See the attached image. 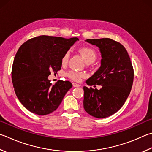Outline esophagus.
Returning <instances> with one entry per match:
<instances>
[{
  "mask_svg": "<svg viewBox=\"0 0 152 152\" xmlns=\"http://www.w3.org/2000/svg\"><path fill=\"white\" fill-rule=\"evenodd\" d=\"M72 85H73L74 87H79V86H80V85L78 84H76V83H75V82H74V83L72 84Z\"/></svg>",
  "mask_w": 152,
  "mask_h": 152,
  "instance_id": "obj_1",
  "label": "esophagus"
}]
</instances>
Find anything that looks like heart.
Wrapping results in <instances>:
<instances>
[{
	"instance_id": "b5f03b06",
	"label": "heart",
	"mask_w": 152,
	"mask_h": 152,
	"mask_svg": "<svg viewBox=\"0 0 152 152\" xmlns=\"http://www.w3.org/2000/svg\"><path fill=\"white\" fill-rule=\"evenodd\" d=\"M80 53L82 54V57L84 58L86 62L88 64H90L95 61L97 58V53L96 50L92 47L90 46H82L79 48ZM69 56H70V52L69 51L66 52L63 54L61 58V63L62 65H66L68 62ZM66 76L70 79L73 80L74 81L78 82L82 78H84L86 74L82 72H76L74 70H70L66 73Z\"/></svg>"
}]
</instances>
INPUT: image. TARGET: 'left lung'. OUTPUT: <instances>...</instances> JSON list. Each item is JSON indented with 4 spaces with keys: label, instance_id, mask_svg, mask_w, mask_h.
Returning <instances> with one entry per match:
<instances>
[{
    "label": "left lung",
    "instance_id": "1",
    "mask_svg": "<svg viewBox=\"0 0 152 152\" xmlns=\"http://www.w3.org/2000/svg\"><path fill=\"white\" fill-rule=\"evenodd\" d=\"M86 41L100 48L102 58L100 68L86 82L102 88L84 86V108L94 117L104 118L117 112L125 103L133 84L134 68L128 52L120 42L107 38Z\"/></svg>",
    "mask_w": 152,
    "mask_h": 152
}]
</instances>
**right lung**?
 <instances>
[{
  "mask_svg": "<svg viewBox=\"0 0 152 152\" xmlns=\"http://www.w3.org/2000/svg\"><path fill=\"white\" fill-rule=\"evenodd\" d=\"M76 37L39 36L23 43L15 55L12 81L16 95L30 112L39 115L50 114L58 107L72 87L69 81L58 80L52 85L48 76L62 67L61 58Z\"/></svg>",
  "mask_w": 152,
  "mask_h": 152,
  "instance_id": "add662e5",
  "label": "right lung"
}]
</instances>
